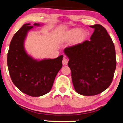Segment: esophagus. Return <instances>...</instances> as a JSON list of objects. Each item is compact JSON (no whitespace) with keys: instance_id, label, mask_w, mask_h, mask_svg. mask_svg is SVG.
I'll list each match as a JSON object with an SVG mask.
<instances>
[{"instance_id":"obj_1","label":"esophagus","mask_w":123,"mask_h":123,"mask_svg":"<svg viewBox=\"0 0 123 123\" xmlns=\"http://www.w3.org/2000/svg\"><path fill=\"white\" fill-rule=\"evenodd\" d=\"M68 59L66 58L65 57H64L62 60V64L64 65H67L68 64Z\"/></svg>"}]
</instances>
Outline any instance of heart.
Masks as SVG:
<instances>
[{"label":"heart","instance_id":"obj_1","mask_svg":"<svg viewBox=\"0 0 123 123\" xmlns=\"http://www.w3.org/2000/svg\"><path fill=\"white\" fill-rule=\"evenodd\" d=\"M87 37V31L86 30L73 29L66 34L65 41H71L74 39V43L78 44L85 41Z\"/></svg>","mask_w":123,"mask_h":123}]
</instances>
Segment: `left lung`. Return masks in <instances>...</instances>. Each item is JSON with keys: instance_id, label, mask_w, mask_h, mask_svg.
I'll return each mask as SVG.
<instances>
[{"instance_id": "obj_1", "label": "left lung", "mask_w": 123, "mask_h": 123, "mask_svg": "<svg viewBox=\"0 0 123 123\" xmlns=\"http://www.w3.org/2000/svg\"><path fill=\"white\" fill-rule=\"evenodd\" d=\"M90 27L94 29L90 40L64 49L74 88L83 96L96 95L107 89L116 68L115 47L107 30L100 24Z\"/></svg>"}]
</instances>
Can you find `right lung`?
I'll return each instance as SVG.
<instances>
[{"instance_id":"add662e5","label":"right lung","mask_w":123,"mask_h":123,"mask_svg":"<svg viewBox=\"0 0 123 123\" xmlns=\"http://www.w3.org/2000/svg\"><path fill=\"white\" fill-rule=\"evenodd\" d=\"M34 26L40 25L34 24ZM25 24L16 32L10 42L7 62L12 82L24 93L33 97L50 91L58 72L62 67L63 55L55 59L38 61L27 54L24 43L28 31L33 29Z\"/></svg>"}]
</instances>
